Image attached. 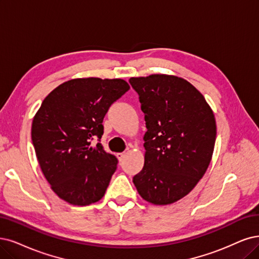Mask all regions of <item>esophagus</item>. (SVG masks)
I'll return each mask as SVG.
<instances>
[{
	"instance_id": "34e87169",
	"label": "esophagus",
	"mask_w": 259,
	"mask_h": 259,
	"mask_svg": "<svg viewBox=\"0 0 259 259\" xmlns=\"http://www.w3.org/2000/svg\"><path fill=\"white\" fill-rule=\"evenodd\" d=\"M124 156H126V154H124V152H118V154H117V158H118L119 161H121L124 158Z\"/></svg>"
}]
</instances>
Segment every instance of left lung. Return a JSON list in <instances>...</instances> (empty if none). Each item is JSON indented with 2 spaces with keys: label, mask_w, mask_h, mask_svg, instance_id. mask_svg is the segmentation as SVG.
Returning <instances> with one entry per match:
<instances>
[{
  "label": "left lung",
  "mask_w": 259,
  "mask_h": 259,
  "mask_svg": "<svg viewBox=\"0 0 259 259\" xmlns=\"http://www.w3.org/2000/svg\"><path fill=\"white\" fill-rule=\"evenodd\" d=\"M145 114V161L133 177L139 194L154 205L185 197L211 161L217 137L214 114L204 96L176 75L130 78Z\"/></svg>",
  "instance_id": "8db88e82"
}]
</instances>
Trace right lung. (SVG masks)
Returning a JSON list of instances; mask_svg holds the SVG:
<instances>
[{"instance_id":"add662e5","label":"right lung","mask_w":259,"mask_h":259,"mask_svg":"<svg viewBox=\"0 0 259 259\" xmlns=\"http://www.w3.org/2000/svg\"><path fill=\"white\" fill-rule=\"evenodd\" d=\"M122 79H72L44 99L32 122L38 163L54 193L75 206L100 200L116 170V157L94 138L103 135L111 104L129 91Z\"/></svg>"}]
</instances>
